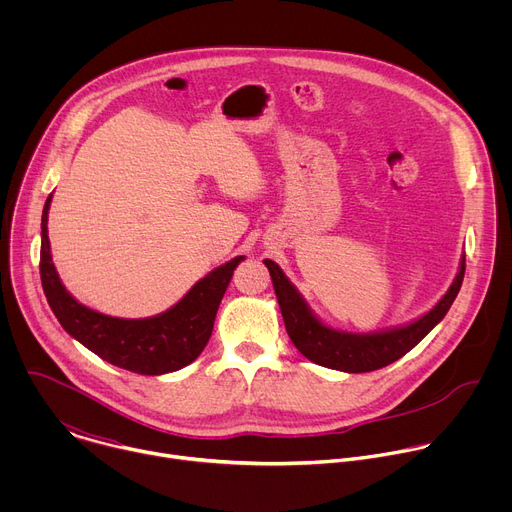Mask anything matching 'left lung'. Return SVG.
I'll list each match as a JSON object with an SVG mask.
<instances>
[{
	"mask_svg": "<svg viewBox=\"0 0 512 512\" xmlns=\"http://www.w3.org/2000/svg\"><path fill=\"white\" fill-rule=\"evenodd\" d=\"M265 265L273 279V289L281 308L285 330L296 348L312 362L322 364V367L344 373H369L399 360L413 346H417L437 322L444 320L462 287L466 257L462 259L460 271L452 287L448 289V294L437 302L431 312H427L423 318L415 320L409 326L377 334H350L324 326L308 310L306 302L298 294V289L289 283L277 263L265 259Z\"/></svg>",
	"mask_w": 512,
	"mask_h": 512,
	"instance_id": "1",
	"label": "left lung"
}]
</instances>
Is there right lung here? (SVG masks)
Returning <instances> with one entry per match:
<instances>
[{
	"mask_svg": "<svg viewBox=\"0 0 512 512\" xmlns=\"http://www.w3.org/2000/svg\"><path fill=\"white\" fill-rule=\"evenodd\" d=\"M50 200L52 194L42 210L40 279L60 326L103 360L137 375L172 373L196 360L212 334L233 271L245 257L239 255L210 271L174 308L160 316L145 320L111 318L79 304L60 283L52 265L46 227Z\"/></svg>",
	"mask_w": 512,
	"mask_h": 512,
	"instance_id": "right-lung-1",
	"label": "right lung"
}]
</instances>
